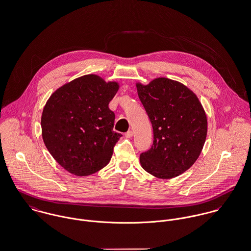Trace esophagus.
I'll return each instance as SVG.
<instances>
[{"label": "esophagus", "mask_w": 251, "mask_h": 251, "mask_svg": "<svg viewBox=\"0 0 251 251\" xmlns=\"http://www.w3.org/2000/svg\"><path fill=\"white\" fill-rule=\"evenodd\" d=\"M125 136L126 137V138H131V137L133 136V132H132L131 130H128V131L125 134Z\"/></svg>", "instance_id": "obj_1"}]
</instances>
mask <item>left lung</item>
<instances>
[{
    "label": "left lung",
    "mask_w": 251,
    "mask_h": 251,
    "mask_svg": "<svg viewBox=\"0 0 251 251\" xmlns=\"http://www.w3.org/2000/svg\"><path fill=\"white\" fill-rule=\"evenodd\" d=\"M136 88L153 128V145L141 153V166L160 179L176 177L201 153L207 135L204 108L190 88L167 77L136 82Z\"/></svg>",
    "instance_id": "left-lung-1"
}]
</instances>
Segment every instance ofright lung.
Segmentation results:
<instances>
[{"label": "right lung", "mask_w": 251, "mask_h": 251, "mask_svg": "<svg viewBox=\"0 0 251 251\" xmlns=\"http://www.w3.org/2000/svg\"><path fill=\"white\" fill-rule=\"evenodd\" d=\"M120 88L98 75H85L57 88L41 116L42 138L54 160L70 174L87 176L111 159L121 133L113 131L108 107Z\"/></svg>", "instance_id": "right-lung-1"}]
</instances>
